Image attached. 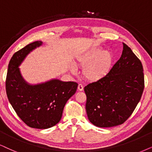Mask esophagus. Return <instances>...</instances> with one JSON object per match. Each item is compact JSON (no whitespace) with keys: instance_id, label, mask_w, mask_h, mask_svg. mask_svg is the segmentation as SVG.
<instances>
[{"instance_id":"esophagus-1","label":"esophagus","mask_w":152,"mask_h":152,"mask_svg":"<svg viewBox=\"0 0 152 152\" xmlns=\"http://www.w3.org/2000/svg\"><path fill=\"white\" fill-rule=\"evenodd\" d=\"M78 89L79 91H82V90H83V86L82 85V84H78Z\"/></svg>"}]
</instances>
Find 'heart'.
Returning <instances> with one entry per match:
<instances>
[{
  "mask_svg": "<svg viewBox=\"0 0 152 152\" xmlns=\"http://www.w3.org/2000/svg\"><path fill=\"white\" fill-rule=\"evenodd\" d=\"M113 60L114 57L110 51L95 48L79 55L75 64L77 66L84 67L83 75L85 78L90 81H97L108 74ZM72 71L74 72V68Z\"/></svg>",
  "mask_w": 152,
  "mask_h": 152,
  "instance_id": "heart-1",
  "label": "heart"
}]
</instances>
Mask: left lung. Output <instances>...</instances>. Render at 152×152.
<instances>
[{"label": "left lung", "mask_w": 152, "mask_h": 152, "mask_svg": "<svg viewBox=\"0 0 152 152\" xmlns=\"http://www.w3.org/2000/svg\"><path fill=\"white\" fill-rule=\"evenodd\" d=\"M123 44L121 57L108 74L84 88L88 118L97 127L124 124L135 110L145 88L142 62L126 44Z\"/></svg>", "instance_id": "obj_1"}]
</instances>
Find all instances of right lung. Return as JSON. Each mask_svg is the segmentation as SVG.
Returning <instances> with one entry per match:
<instances>
[{
	"label": "right lung",
	"instance_id": "obj_1",
	"mask_svg": "<svg viewBox=\"0 0 152 152\" xmlns=\"http://www.w3.org/2000/svg\"><path fill=\"white\" fill-rule=\"evenodd\" d=\"M42 43L33 42L13 55L5 81L7 98L17 116L28 126L38 129L51 128L59 122L65 104L78 87L76 82L58 79L37 85L25 81L18 67L26 55Z\"/></svg>",
	"mask_w": 152,
	"mask_h": 152
}]
</instances>
